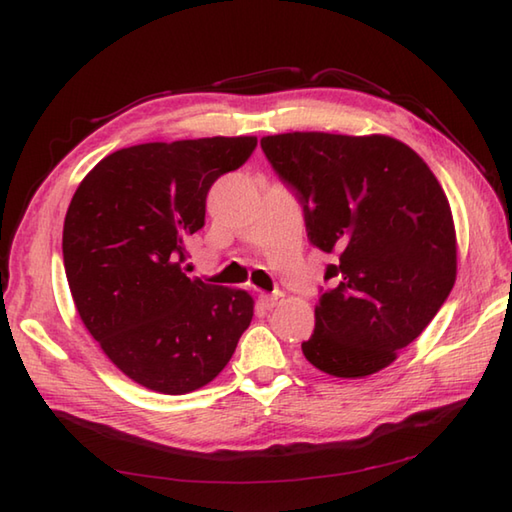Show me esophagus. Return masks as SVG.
<instances>
[{
	"label": "esophagus",
	"instance_id": "esophagus-1",
	"mask_svg": "<svg viewBox=\"0 0 512 512\" xmlns=\"http://www.w3.org/2000/svg\"><path fill=\"white\" fill-rule=\"evenodd\" d=\"M280 300H283V294H280V291H276V294H260L258 305L265 307V309H274Z\"/></svg>",
	"mask_w": 512,
	"mask_h": 512
}]
</instances>
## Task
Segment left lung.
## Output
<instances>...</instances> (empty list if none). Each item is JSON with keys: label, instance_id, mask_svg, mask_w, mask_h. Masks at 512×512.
<instances>
[{"label": "left lung", "instance_id": "left-lung-1", "mask_svg": "<svg viewBox=\"0 0 512 512\" xmlns=\"http://www.w3.org/2000/svg\"><path fill=\"white\" fill-rule=\"evenodd\" d=\"M298 192L307 236L336 256L302 353L322 373L364 378L398 358L435 318L457 276L448 198L409 145L369 134L287 132L260 139Z\"/></svg>", "mask_w": 512, "mask_h": 512}]
</instances>
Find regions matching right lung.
<instances>
[{"mask_svg": "<svg viewBox=\"0 0 512 512\" xmlns=\"http://www.w3.org/2000/svg\"><path fill=\"white\" fill-rule=\"evenodd\" d=\"M254 148L256 137L132 145L101 159L72 196V300L114 367L145 389L183 395L210 384L252 322L247 291L187 278L181 260L212 183Z\"/></svg>", "mask_w": 512, "mask_h": 512, "instance_id": "right-lung-1", "label": "right lung"}]
</instances>
